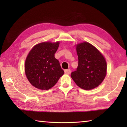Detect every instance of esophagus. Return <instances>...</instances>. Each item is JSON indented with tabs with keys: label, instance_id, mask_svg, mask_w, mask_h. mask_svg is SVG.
Returning <instances> with one entry per match:
<instances>
[{
	"label": "esophagus",
	"instance_id": "34e87169",
	"mask_svg": "<svg viewBox=\"0 0 127 127\" xmlns=\"http://www.w3.org/2000/svg\"><path fill=\"white\" fill-rule=\"evenodd\" d=\"M64 72L66 74H69L70 73V69H65L64 70Z\"/></svg>",
	"mask_w": 127,
	"mask_h": 127
}]
</instances>
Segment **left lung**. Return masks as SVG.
Listing matches in <instances>:
<instances>
[{"label":"left lung","mask_w":127,"mask_h":127,"mask_svg":"<svg viewBox=\"0 0 127 127\" xmlns=\"http://www.w3.org/2000/svg\"><path fill=\"white\" fill-rule=\"evenodd\" d=\"M78 57L77 70L71 76L81 89L90 90L98 87L104 81L107 73V64L102 54L90 43L83 41L76 45Z\"/></svg>","instance_id":"1"}]
</instances>
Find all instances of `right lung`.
Masks as SVG:
<instances>
[{
	"label": "right lung",
	"mask_w": 127,
	"mask_h": 127,
	"mask_svg": "<svg viewBox=\"0 0 127 127\" xmlns=\"http://www.w3.org/2000/svg\"><path fill=\"white\" fill-rule=\"evenodd\" d=\"M59 44V41L38 43L28 54L25 63V74L36 89H50L64 74L58 60L54 57Z\"/></svg>",
	"instance_id": "right-lung-1"
}]
</instances>
